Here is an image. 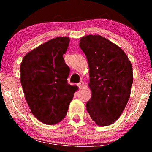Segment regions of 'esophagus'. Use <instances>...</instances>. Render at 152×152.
I'll return each instance as SVG.
<instances>
[{"label":"esophagus","mask_w":152,"mask_h":152,"mask_svg":"<svg viewBox=\"0 0 152 152\" xmlns=\"http://www.w3.org/2000/svg\"><path fill=\"white\" fill-rule=\"evenodd\" d=\"M78 87H79V88H84V82H82V81H80L79 82V83L78 84Z\"/></svg>","instance_id":"34e87169"}]
</instances>
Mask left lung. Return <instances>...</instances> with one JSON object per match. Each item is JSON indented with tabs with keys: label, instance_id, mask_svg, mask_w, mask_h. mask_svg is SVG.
I'll return each mask as SVG.
<instances>
[{
	"label": "left lung",
	"instance_id": "1",
	"mask_svg": "<svg viewBox=\"0 0 152 152\" xmlns=\"http://www.w3.org/2000/svg\"><path fill=\"white\" fill-rule=\"evenodd\" d=\"M89 67L91 98L86 110L99 126L114 123L121 115L131 94L133 75L132 63L125 51L99 35L80 39Z\"/></svg>",
	"mask_w": 152,
	"mask_h": 152
}]
</instances>
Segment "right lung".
<instances>
[{
  "label": "right lung",
  "mask_w": 152,
  "mask_h": 152,
  "mask_svg": "<svg viewBox=\"0 0 152 152\" xmlns=\"http://www.w3.org/2000/svg\"><path fill=\"white\" fill-rule=\"evenodd\" d=\"M70 38L58 37L33 49L20 64V82L33 115L45 124L55 125L67 114L76 86L67 82L70 69L63 55Z\"/></svg>",
  "instance_id": "obj_1"
}]
</instances>
